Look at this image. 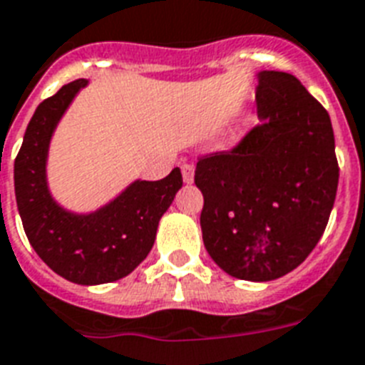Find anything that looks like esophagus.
<instances>
[{
    "label": "esophagus",
    "mask_w": 365,
    "mask_h": 365,
    "mask_svg": "<svg viewBox=\"0 0 365 365\" xmlns=\"http://www.w3.org/2000/svg\"><path fill=\"white\" fill-rule=\"evenodd\" d=\"M182 174H183V182L191 183L192 180H195V167L189 165V163H185V165H182Z\"/></svg>",
    "instance_id": "1"
}]
</instances>
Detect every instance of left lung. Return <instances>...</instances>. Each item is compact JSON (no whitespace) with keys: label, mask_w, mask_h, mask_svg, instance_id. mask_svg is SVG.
I'll use <instances>...</instances> for the list:
<instances>
[{"label":"left lung","mask_w":365,"mask_h":365,"mask_svg":"<svg viewBox=\"0 0 365 365\" xmlns=\"http://www.w3.org/2000/svg\"><path fill=\"white\" fill-rule=\"evenodd\" d=\"M260 123L230 150L198 157L206 251L232 277L272 281L315 250L339 167L327 108L296 76L259 73Z\"/></svg>","instance_id":"1"}]
</instances>
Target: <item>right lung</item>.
Segmentation results:
<instances>
[{
  "instance_id": "1",
  "label": "right lung",
  "mask_w": 365,
  "mask_h": 365,
  "mask_svg": "<svg viewBox=\"0 0 365 365\" xmlns=\"http://www.w3.org/2000/svg\"><path fill=\"white\" fill-rule=\"evenodd\" d=\"M86 84L88 80H75L37 106L14 159V195L26 236L43 262L67 281L101 285L125 277L146 259L159 219L183 180L180 168L159 182L136 180L88 215L56 204L46 185L48 144L59 118Z\"/></svg>"
}]
</instances>
